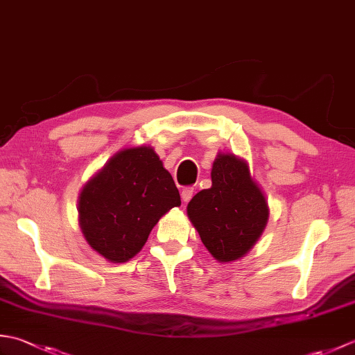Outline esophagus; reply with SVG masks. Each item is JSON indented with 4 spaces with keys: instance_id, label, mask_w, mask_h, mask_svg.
<instances>
[{
    "instance_id": "esophagus-1",
    "label": "esophagus",
    "mask_w": 355,
    "mask_h": 355,
    "mask_svg": "<svg viewBox=\"0 0 355 355\" xmlns=\"http://www.w3.org/2000/svg\"><path fill=\"white\" fill-rule=\"evenodd\" d=\"M193 197V187H183V191H182V200H183V202H189L191 201V198Z\"/></svg>"
}]
</instances>
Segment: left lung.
<instances>
[{"label": "left lung", "mask_w": 355, "mask_h": 355, "mask_svg": "<svg viewBox=\"0 0 355 355\" xmlns=\"http://www.w3.org/2000/svg\"><path fill=\"white\" fill-rule=\"evenodd\" d=\"M202 244L221 262L244 256L258 241L268 220L267 201L245 162L220 154L212 168V187L187 205Z\"/></svg>", "instance_id": "1"}]
</instances>
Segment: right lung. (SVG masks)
<instances>
[{
	"label": "right lung",
	"mask_w": 355,
	"mask_h": 355,
	"mask_svg": "<svg viewBox=\"0 0 355 355\" xmlns=\"http://www.w3.org/2000/svg\"><path fill=\"white\" fill-rule=\"evenodd\" d=\"M182 205L171 173L153 148L116 154L85 184L79 223L88 244L111 262H126L145 245L157 221Z\"/></svg>",
	"instance_id": "add662e5"
}]
</instances>
